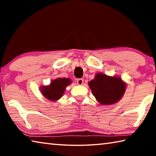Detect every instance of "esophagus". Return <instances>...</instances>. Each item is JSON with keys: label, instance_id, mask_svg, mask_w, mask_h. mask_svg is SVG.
I'll list each match as a JSON object with an SVG mask.
<instances>
[{"label": "esophagus", "instance_id": "obj_1", "mask_svg": "<svg viewBox=\"0 0 156 156\" xmlns=\"http://www.w3.org/2000/svg\"><path fill=\"white\" fill-rule=\"evenodd\" d=\"M83 81H84V80L83 78H78V79H77L76 83H77L78 85H82V84H83Z\"/></svg>", "mask_w": 156, "mask_h": 156}]
</instances>
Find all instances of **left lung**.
<instances>
[{
    "label": "left lung",
    "instance_id": "left-lung-1",
    "mask_svg": "<svg viewBox=\"0 0 156 156\" xmlns=\"http://www.w3.org/2000/svg\"><path fill=\"white\" fill-rule=\"evenodd\" d=\"M89 83L93 95L102 105H112L118 102L125 94L126 85L122 79L98 73Z\"/></svg>",
    "mask_w": 156,
    "mask_h": 156
}]
</instances>
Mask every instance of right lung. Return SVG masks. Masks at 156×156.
I'll list each match as a JSON object with an SVG mask.
<instances>
[{"instance_id":"right-lung-1","label":"right lung","mask_w":156,"mask_h":156,"mask_svg":"<svg viewBox=\"0 0 156 156\" xmlns=\"http://www.w3.org/2000/svg\"><path fill=\"white\" fill-rule=\"evenodd\" d=\"M71 83L69 78H58L51 81L50 85L41 88L43 96L49 100L56 101L64 94L65 89Z\"/></svg>"}]
</instances>
